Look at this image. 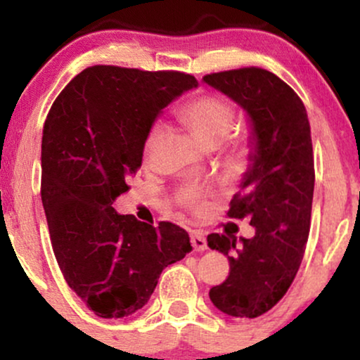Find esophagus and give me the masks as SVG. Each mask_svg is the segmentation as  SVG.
I'll return each mask as SVG.
<instances>
[{"instance_id": "obj_1", "label": "esophagus", "mask_w": 360, "mask_h": 360, "mask_svg": "<svg viewBox=\"0 0 360 360\" xmlns=\"http://www.w3.org/2000/svg\"><path fill=\"white\" fill-rule=\"evenodd\" d=\"M191 245H193V249L198 250V252H203V250L208 249V243H206V237H205L203 233H200V232H193L191 233Z\"/></svg>"}]
</instances>
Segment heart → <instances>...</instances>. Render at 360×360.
<instances>
[{
	"label": "heart",
	"mask_w": 360,
	"mask_h": 360,
	"mask_svg": "<svg viewBox=\"0 0 360 360\" xmlns=\"http://www.w3.org/2000/svg\"><path fill=\"white\" fill-rule=\"evenodd\" d=\"M179 118L184 123H188L193 134L196 135L205 146L217 147L225 140L229 131L232 130L233 120H235V110L229 101L223 98L213 96V94H201V96L194 98V100L188 101L186 105L181 106ZM162 123H155L154 127L148 130L146 139V154L150 155L157 143H159L160 137L164 135ZM237 148L245 147V139L238 140L235 143ZM183 205L188 208L194 210V212H201L203 210V194L198 189H184L179 194Z\"/></svg>",
	"instance_id": "obj_1"
}]
</instances>
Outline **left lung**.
<instances>
[{
    "instance_id": "left-lung-1",
    "label": "left lung",
    "mask_w": 360,
    "mask_h": 360,
    "mask_svg": "<svg viewBox=\"0 0 360 360\" xmlns=\"http://www.w3.org/2000/svg\"><path fill=\"white\" fill-rule=\"evenodd\" d=\"M203 81L249 115L250 154L230 218H247L252 238L210 233L208 247L229 257L230 272L210 300L220 311L257 318L286 295L303 260L311 218L315 164L307 108L266 69L208 74Z\"/></svg>"
}]
</instances>
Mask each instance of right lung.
<instances>
[{
    "label": "right lung",
    "mask_w": 360,
    "mask_h": 360,
    "mask_svg": "<svg viewBox=\"0 0 360 360\" xmlns=\"http://www.w3.org/2000/svg\"><path fill=\"white\" fill-rule=\"evenodd\" d=\"M174 71L93 65L53 101L42 135V205L69 288L101 318L146 307L160 272L193 250L171 221L159 226L113 208L142 166L148 130L169 103L196 88Z\"/></svg>",
    "instance_id": "obj_1"
}]
</instances>
